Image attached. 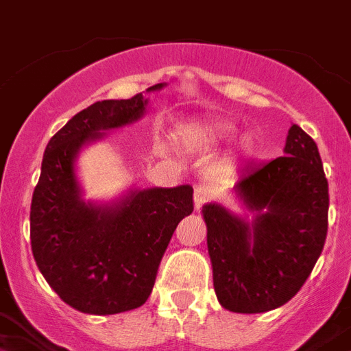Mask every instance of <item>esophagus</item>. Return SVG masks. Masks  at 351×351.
Here are the masks:
<instances>
[{"mask_svg": "<svg viewBox=\"0 0 351 351\" xmlns=\"http://www.w3.org/2000/svg\"><path fill=\"white\" fill-rule=\"evenodd\" d=\"M210 200V189L207 185L204 184H198L195 187V207L196 210L202 209V205L207 204Z\"/></svg>", "mask_w": 351, "mask_h": 351, "instance_id": "34e87169", "label": "esophagus"}]
</instances>
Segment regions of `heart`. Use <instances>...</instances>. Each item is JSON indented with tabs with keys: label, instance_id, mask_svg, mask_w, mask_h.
<instances>
[{
	"label": "heart",
	"instance_id": "1",
	"mask_svg": "<svg viewBox=\"0 0 351 351\" xmlns=\"http://www.w3.org/2000/svg\"><path fill=\"white\" fill-rule=\"evenodd\" d=\"M200 133L207 142H223L232 136L234 126H232V124H227V122H213V124H207V126L202 128ZM238 149H240V155L243 156L254 155L256 149H258V141H256V136L245 135L240 141Z\"/></svg>",
	"mask_w": 351,
	"mask_h": 351
}]
</instances>
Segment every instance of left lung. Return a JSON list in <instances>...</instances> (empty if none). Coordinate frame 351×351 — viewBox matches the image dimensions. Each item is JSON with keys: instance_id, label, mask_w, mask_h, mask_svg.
Segmentation results:
<instances>
[{"instance_id": "1", "label": "left lung", "mask_w": 351, "mask_h": 351, "mask_svg": "<svg viewBox=\"0 0 351 351\" xmlns=\"http://www.w3.org/2000/svg\"><path fill=\"white\" fill-rule=\"evenodd\" d=\"M234 189L256 213L250 229L204 207L216 295L230 312H269L298 294L323 252L330 198L317 144L294 124L285 156L245 171Z\"/></svg>"}]
</instances>
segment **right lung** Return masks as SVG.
<instances>
[{"label": "right lung", "instance_id": "1", "mask_svg": "<svg viewBox=\"0 0 351 351\" xmlns=\"http://www.w3.org/2000/svg\"><path fill=\"white\" fill-rule=\"evenodd\" d=\"M146 102L142 93L95 102L57 131L43 155L30 205L34 259L57 295L84 314H119L146 303L176 225L195 209L189 185L138 191L110 209L79 198V147L101 130L138 119Z\"/></svg>", "mask_w": 351, "mask_h": 351}]
</instances>
